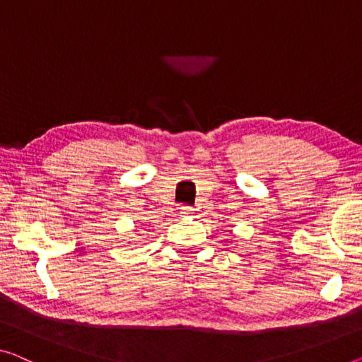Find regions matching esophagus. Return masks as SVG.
<instances>
[{"instance_id":"1","label":"esophagus","mask_w":362,"mask_h":362,"mask_svg":"<svg viewBox=\"0 0 362 362\" xmlns=\"http://www.w3.org/2000/svg\"><path fill=\"white\" fill-rule=\"evenodd\" d=\"M180 212L182 216H187V215H192L194 214V209L189 207V205H182V207L180 209Z\"/></svg>"}]
</instances>
